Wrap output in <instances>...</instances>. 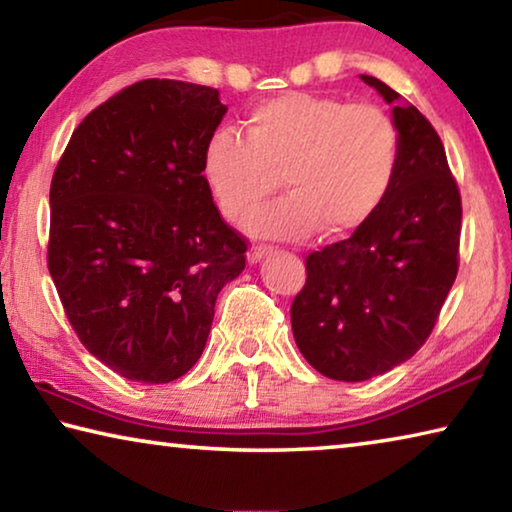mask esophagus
Returning <instances> with one entry per match:
<instances>
[{
	"mask_svg": "<svg viewBox=\"0 0 512 512\" xmlns=\"http://www.w3.org/2000/svg\"><path fill=\"white\" fill-rule=\"evenodd\" d=\"M268 253H271V248L257 244V246H253V248L248 250V262H250V264H257L259 259H262L264 255H268Z\"/></svg>",
	"mask_w": 512,
	"mask_h": 512,
	"instance_id": "34e87169",
	"label": "esophagus"
}]
</instances>
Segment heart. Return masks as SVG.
Wrapping results in <instances>:
<instances>
[{"instance_id": "b5f03b06", "label": "heart", "mask_w": 512, "mask_h": 512, "mask_svg": "<svg viewBox=\"0 0 512 512\" xmlns=\"http://www.w3.org/2000/svg\"><path fill=\"white\" fill-rule=\"evenodd\" d=\"M397 162L400 131L386 110L287 92L250 110L246 137L216 131L205 146L203 176L232 221L262 210L284 176L291 196L248 225L259 237L300 239L316 230L348 237L386 201Z\"/></svg>"}]
</instances>
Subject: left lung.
I'll return each mask as SVG.
<instances>
[{
    "mask_svg": "<svg viewBox=\"0 0 512 512\" xmlns=\"http://www.w3.org/2000/svg\"><path fill=\"white\" fill-rule=\"evenodd\" d=\"M393 106L400 162L386 201L352 232L307 255L291 302L293 339L320 375L366 381L400 366L433 332L458 273L461 192L445 146L422 112L375 76Z\"/></svg>",
    "mask_w": 512,
    "mask_h": 512,
    "instance_id": "1",
    "label": "left lung"
}]
</instances>
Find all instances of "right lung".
<instances>
[{
    "label": "right lung",
    "mask_w": 512,
    "mask_h": 512,
    "mask_svg": "<svg viewBox=\"0 0 512 512\" xmlns=\"http://www.w3.org/2000/svg\"><path fill=\"white\" fill-rule=\"evenodd\" d=\"M225 110L207 85L137 81L81 121L51 178L47 266L65 316L131 381L183 377L246 266L248 239L203 176Z\"/></svg>",
    "instance_id": "1"
}]
</instances>
